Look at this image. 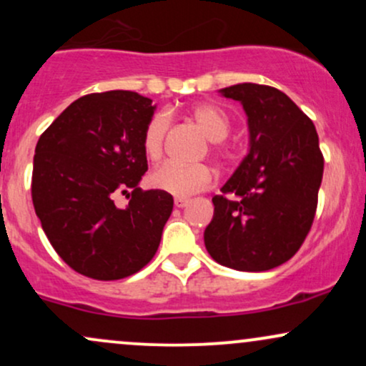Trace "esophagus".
Instances as JSON below:
<instances>
[{"instance_id":"34e87169","label":"esophagus","mask_w":366,"mask_h":366,"mask_svg":"<svg viewBox=\"0 0 366 366\" xmlns=\"http://www.w3.org/2000/svg\"><path fill=\"white\" fill-rule=\"evenodd\" d=\"M174 203H175V207H177V208H186L187 204L191 203V201L186 199V197H175Z\"/></svg>"}]
</instances>
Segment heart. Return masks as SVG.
I'll return each mask as SVG.
<instances>
[{
	"label": "heart",
	"instance_id": "1",
	"mask_svg": "<svg viewBox=\"0 0 366 366\" xmlns=\"http://www.w3.org/2000/svg\"><path fill=\"white\" fill-rule=\"evenodd\" d=\"M191 115L208 139L212 141V149L218 158H229L230 149L224 144L227 134L230 132V119L229 115L218 108L217 104L212 103H199L191 108ZM170 127L169 113L158 112L148 120L142 130V149L144 154L151 162H157L163 157L165 149L167 132ZM151 186L159 189V191L169 192L172 196L177 197H189L194 196L197 192L207 191L215 184V172L209 169L208 165L197 163V165H180V163H165L158 167L151 174Z\"/></svg>",
	"mask_w": 366,
	"mask_h": 366
}]
</instances>
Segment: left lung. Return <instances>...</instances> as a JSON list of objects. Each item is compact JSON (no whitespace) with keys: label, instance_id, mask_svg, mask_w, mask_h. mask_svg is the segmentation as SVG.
Wrapping results in <instances>:
<instances>
[{"label":"left lung","instance_id":"obj_1","mask_svg":"<svg viewBox=\"0 0 366 366\" xmlns=\"http://www.w3.org/2000/svg\"><path fill=\"white\" fill-rule=\"evenodd\" d=\"M220 92L242 103L249 153L213 197L204 246L224 267L270 270L297 253L313 225L323 175L318 134L275 87L244 82Z\"/></svg>","mask_w":366,"mask_h":366}]
</instances>
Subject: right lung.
Returning a JSON list of instances; mask_svg holds the SVG:
<instances>
[{"label":"right lung","mask_w":366,"mask_h":366,"mask_svg":"<svg viewBox=\"0 0 366 366\" xmlns=\"http://www.w3.org/2000/svg\"><path fill=\"white\" fill-rule=\"evenodd\" d=\"M149 98L132 91L75 99L41 134L32 203L58 256L81 275L119 280L151 262L174 197L137 186L148 170L142 130ZM125 194V207L116 197Z\"/></svg>","instance_id":"1"}]
</instances>
